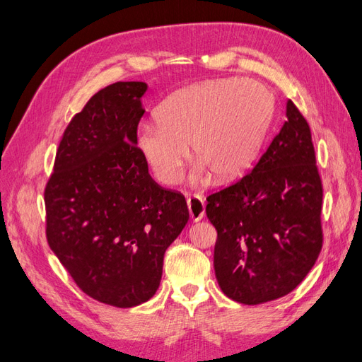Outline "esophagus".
<instances>
[{
    "label": "esophagus",
    "mask_w": 362,
    "mask_h": 362,
    "mask_svg": "<svg viewBox=\"0 0 362 362\" xmlns=\"http://www.w3.org/2000/svg\"><path fill=\"white\" fill-rule=\"evenodd\" d=\"M188 211H189V216L191 219L194 221V223H197V221H200L204 218L206 215V207H204V200L202 195H191L188 198Z\"/></svg>",
    "instance_id": "esophagus-1"
}]
</instances>
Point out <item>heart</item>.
<instances>
[{
  "mask_svg": "<svg viewBox=\"0 0 362 362\" xmlns=\"http://www.w3.org/2000/svg\"><path fill=\"white\" fill-rule=\"evenodd\" d=\"M272 110L269 91L255 81H207L162 102L158 120L136 127L135 147L164 185L180 182L188 144L198 158L194 180L209 171L218 180H231L242 176L257 158Z\"/></svg>",
  "mask_w": 362,
  "mask_h": 362,
  "instance_id": "obj_1",
  "label": "heart"
}]
</instances>
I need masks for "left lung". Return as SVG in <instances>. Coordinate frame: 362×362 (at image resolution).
<instances>
[{"label":"left lung","mask_w":362,"mask_h":362,"mask_svg":"<svg viewBox=\"0 0 362 362\" xmlns=\"http://www.w3.org/2000/svg\"><path fill=\"white\" fill-rule=\"evenodd\" d=\"M286 117L252 171L207 197L218 284L245 305L290 293L322 250L323 191L310 126L290 99Z\"/></svg>","instance_id":"8db88e82"}]
</instances>
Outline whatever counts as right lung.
<instances>
[{
	"mask_svg": "<svg viewBox=\"0 0 362 362\" xmlns=\"http://www.w3.org/2000/svg\"><path fill=\"white\" fill-rule=\"evenodd\" d=\"M146 91L139 81L99 90L66 127L45 189L51 250L86 295L119 308L156 293L189 219L185 197L160 188L135 147Z\"/></svg>",
	"mask_w": 362,
	"mask_h": 362,
	"instance_id": "right-lung-1",
	"label": "right lung"
}]
</instances>
